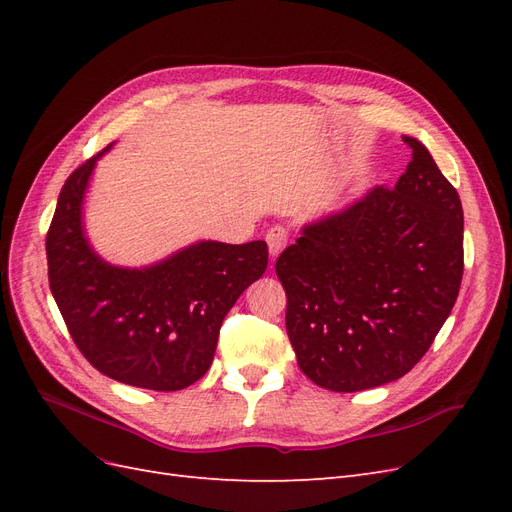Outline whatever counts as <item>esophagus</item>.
Masks as SVG:
<instances>
[{"instance_id":"34e87169","label":"esophagus","mask_w":512,"mask_h":512,"mask_svg":"<svg viewBox=\"0 0 512 512\" xmlns=\"http://www.w3.org/2000/svg\"><path fill=\"white\" fill-rule=\"evenodd\" d=\"M288 243V230L284 226H273L267 232V245H269V256L275 260L284 252V247Z\"/></svg>"}]
</instances>
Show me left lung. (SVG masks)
<instances>
[{
	"instance_id": "left-lung-1",
	"label": "left lung",
	"mask_w": 512,
	"mask_h": 512,
	"mask_svg": "<svg viewBox=\"0 0 512 512\" xmlns=\"http://www.w3.org/2000/svg\"><path fill=\"white\" fill-rule=\"evenodd\" d=\"M412 160L393 190H367L303 224L275 262L286 331L303 374L335 393L406 376L457 301L463 209L427 147L404 136Z\"/></svg>"
}]
</instances>
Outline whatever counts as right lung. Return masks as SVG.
I'll return each instance as SVG.
<instances>
[{
  "label": "right lung",
  "instance_id": "obj_1",
  "mask_svg": "<svg viewBox=\"0 0 512 512\" xmlns=\"http://www.w3.org/2000/svg\"><path fill=\"white\" fill-rule=\"evenodd\" d=\"M100 151L68 177L46 235L49 284L85 359L149 391H181L207 374L220 327L267 269L265 241L200 239L145 267L104 260L85 230V196Z\"/></svg>",
  "mask_w": 512,
  "mask_h": 512
}]
</instances>
